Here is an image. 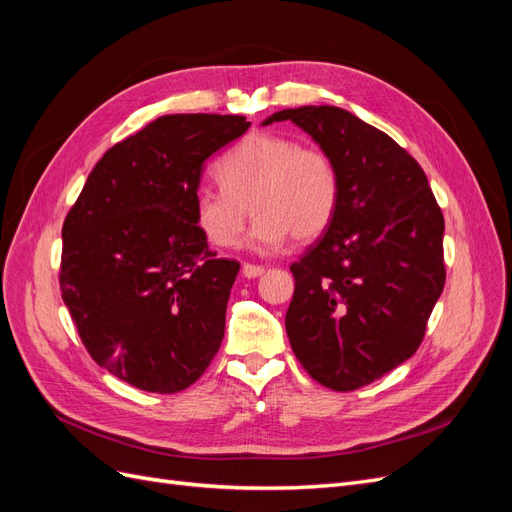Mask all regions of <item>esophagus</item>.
<instances>
[{
  "mask_svg": "<svg viewBox=\"0 0 512 512\" xmlns=\"http://www.w3.org/2000/svg\"><path fill=\"white\" fill-rule=\"evenodd\" d=\"M243 275L247 277V280H254V277H260L262 273H265V267H260V265H250V262H247V265H243Z\"/></svg>",
  "mask_w": 512,
  "mask_h": 512,
  "instance_id": "34e87169",
  "label": "esophagus"
}]
</instances>
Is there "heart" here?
<instances>
[{
  "label": "heart",
  "instance_id": "1",
  "mask_svg": "<svg viewBox=\"0 0 512 512\" xmlns=\"http://www.w3.org/2000/svg\"><path fill=\"white\" fill-rule=\"evenodd\" d=\"M222 185H198L194 218L218 247H239L247 203L256 215L250 245L260 252L318 239L333 222L339 203V173L329 153L299 147L292 138L254 132L218 162Z\"/></svg>",
  "mask_w": 512,
  "mask_h": 512
}]
</instances>
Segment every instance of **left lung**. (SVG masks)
Here are the masks:
<instances>
[{"label":"left lung","instance_id":"1","mask_svg":"<svg viewBox=\"0 0 512 512\" xmlns=\"http://www.w3.org/2000/svg\"><path fill=\"white\" fill-rule=\"evenodd\" d=\"M273 121L305 130L339 173L333 222L290 267V346L322 386L361 389L423 342L446 280L442 211L410 153L344 108H286L262 126Z\"/></svg>","mask_w":512,"mask_h":512}]
</instances>
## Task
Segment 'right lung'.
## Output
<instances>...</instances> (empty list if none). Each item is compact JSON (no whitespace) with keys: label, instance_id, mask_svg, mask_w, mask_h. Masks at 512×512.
Listing matches in <instances>:
<instances>
[{"label":"right lung","instance_id":"add662e5","mask_svg":"<svg viewBox=\"0 0 512 512\" xmlns=\"http://www.w3.org/2000/svg\"><path fill=\"white\" fill-rule=\"evenodd\" d=\"M247 128L158 117L104 153L66 215L61 299L91 359L136 389H188L220 350L239 262L209 250L192 198L205 160Z\"/></svg>","mask_w":512,"mask_h":512}]
</instances>
